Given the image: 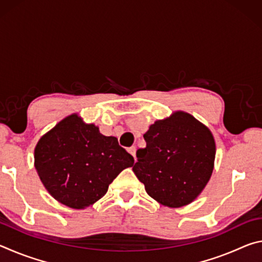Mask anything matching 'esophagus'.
<instances>
[{
	"label": "esophagus",
	"mask_w": 262,
	"mask_h": 262,
	"mask_svg": "<svg viewBox=\"0 0 262 262\" xmlns=\"http://www.w3.org/2000/svg\"><path fill=\"white\" fill-rule=\"evenodd\" d=\"M128 152H129L133 157H134L135 162H136V148L135 147H130L128 148Z\"/></svg>",
	"instance_id": "esophagus-1"
}]
</instances>
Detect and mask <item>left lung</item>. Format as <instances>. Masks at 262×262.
I'll use <instances>...</instances> for the list:
<instances>
[{
    "instance_id": "left-lung-1",
    "label": "left lung",
    "mask_w": 262,
    "mask_h": 262,
    "mask_svg": "<svg viewBox=\"0 0 262 262\" xmlns=\"http://www.w3.org/2000/svg\"><path fill=\"white\" fill-rule=\"evenodd\" d=\"M147 147L136 151L133 171L147 193L163 206L193 202L210 180L216 144L209 128L192 114L176 111L143 135Z\"/></svg>"
}]
</instances>
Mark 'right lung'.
<instances>
[{
  "instance_id": "add662e5",
  "label": "right lung",
  "mask_w": 262,
  "mask_h": 262,
  "mask_svg": "<svg viewBox=\"0 0 262 262\" xmlns=\"http://www.w3.org/2000/svg\"><path fill=\"white\" fill-rule=\"evenodd\" d=\"M134 158L114 136H105L95 123L77 113L62 119L34 148V167L57 202L85 209L104 196L108 185Z\"/></svg>"
}]
</instances>
